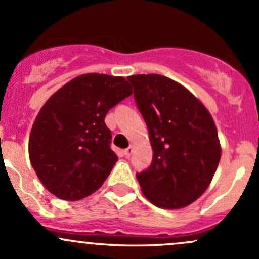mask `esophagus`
I'll list each match as a JSON object with an SVG mask.
<instances>
[{
  "instance_id": "1",
  "label": "esophagus",
  "mask_w": 259,
  "mask_h": 259,
  "mask_svg": "<svg viewBox=\"0 0 259 259\" xmlns=\"http://www.w3.org/2000/svg\"><path fill=\"white\" fill-rule=\"evenodd\" d=\"M132 152H133V147H132V146H130L128 148L124 149L123 153H124V156H126V157H130L131 154H132Z\"/></svg>"
}]
</instances>
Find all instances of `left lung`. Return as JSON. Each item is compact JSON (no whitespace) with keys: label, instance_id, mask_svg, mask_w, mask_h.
Masks as SVG:
<instances>
[{"label":"left lung","instance_id":"1","mask_svg":"<svg viewBox=\"0 0 259 259\" xmlns=\"http://www.w3.org/2000/svg\"><path fill=\"white\" fill-rule=\"evenodd\" d=\"M149 132L152 163L137 173L149 202L161 208L188 206L204 193L221 159L212 116L187 89L161 74L127 77Z\"/></svg>","mask_w":259,"mask_h":259}]
</instances>
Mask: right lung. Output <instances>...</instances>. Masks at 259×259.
<instances>
[{"label":"right lung","instance_id":"right-lung-1","mask_svg":"<svg viewBox=\"0 0 259 259\" xmlns=\"http://www.w3.org/2000/svg\"><path fill=\"white\" fill-rule=\"evenodd\" d=\"M131 95L123 77L87 73L51 96L28 142L32 167L51 193L78 201L102 186L118 159L106 114Z\"/></svg>","mask_w":259,"mask_h":259}]
</instances>
